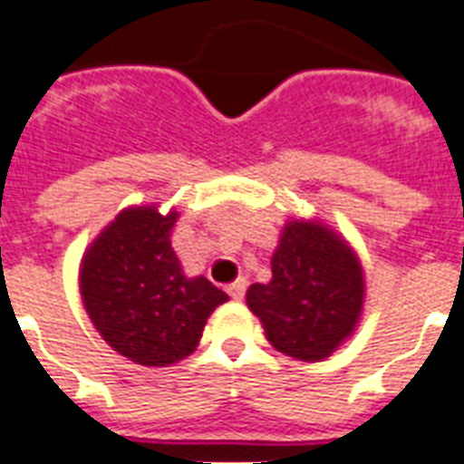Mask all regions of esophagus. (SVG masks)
I'll return each instance as SVG.
<instances>
[{
	"mask_svg": "<svg viewBox=\"0 0 464 464\" xmlns=\"http://www.w3.org/2000/svg\"><path fill=\"white\" fill-rule=\"evenodd\" d=\"M246 289H247V282L246 279H236L233 284H228V296L233 298V301H240V298L246 296Z\"/></svg>",
	"mask_w": 464,
	"mask_h": 464,
	"instance_id": "1",
	"label": "esophagus"
}]
</instances>
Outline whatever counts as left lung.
<instances>
[{"label":"left lung","mask_w":464,"mask_h":464,"mask_svg":"<svg viewBox=\"0 0 464 464\" xmlns=\"http://www.w3.org/2000/svg\"><path fill=\"white\" fill-rule=\"evenodd\" d=\"M246 298L276 352L323 361L356 330L363 269L339 233L320 221L296 218L279 236L272 279L253 284Z\"/></svg>","instance_id":"obj_1"}]
</instances>
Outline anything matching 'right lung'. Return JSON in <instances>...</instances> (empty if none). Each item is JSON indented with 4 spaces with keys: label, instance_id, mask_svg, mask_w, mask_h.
Listing matches in <instances>:
<instances>
[{
    "label": "right lung",
    "instance_id": "add662e5",
    "mask_svg": "<svg viewBox=\"0 0 464 464\" xmlns=\"http://www.w3.org/2000/svg\"><path fill=\"white\" fill-rule=\"evenodd\" d=\"M178 211L130 207L83 253L79 289L101 337L141 366L195 352L207 317L228 301L207 276H185L170 247Z\"/></svg>",
    "mask_w": 464,
    "mask_h": 464
}]
</instances>
